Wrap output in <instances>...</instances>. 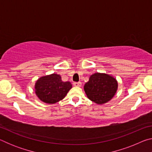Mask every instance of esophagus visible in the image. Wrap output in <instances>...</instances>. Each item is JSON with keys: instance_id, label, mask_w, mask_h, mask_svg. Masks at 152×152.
I'll return each mask as SVG.
<instances>
[{"instance_id": "1", "label": "esophagus", "mask_w": 152, "mask_h": 152, "mask_svg": "<svg viewBox=\"0 0 152 152\" xmlns=\"http://www.w3.org/2000/svg\"><path fill=\"white\" fill-rule=\"evenodd\" d=\"M73 84H74V86H78V87H80L82 86V83L80 82H74Z\"/></svg>"}]
</instances>
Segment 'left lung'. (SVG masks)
<instances>
[{
    "instance_id": "8db88e82",
    "label": "left lung",
    "mask_w": 152,
    "mask_h": 152,
    "mask_svg": "<svg viewBox=\"0 0 152 152\" xmlns=\"http://www.w3.org/2000/svg\"><path fill=\"white\" fill-rule=\"evenodd\" d=\"M117 82L106 74L96 73L90 77L84 85V91L88 99L97 104L109 101L116 93Z\"/></svg>"
}]
</instances>
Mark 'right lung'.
Instances as JSON below:
<instances>
[{
	"label": "right lung",
	"mask_w": 152,
	"mask_h": 152,
	"mask_svg": "<svg viewBox=\"0 0 152 152\" xmlns=\"http://www.w3.org/2000/svg\"><path fill=\"white\" fill-rule=\"evenodd\" d=\"M35 93L43 102L56 103L63 99L72 88L70 82H63L56 74L40 78L36 82Z\"/></svg>",
	"instance_id": "1"
}]
</instances>
